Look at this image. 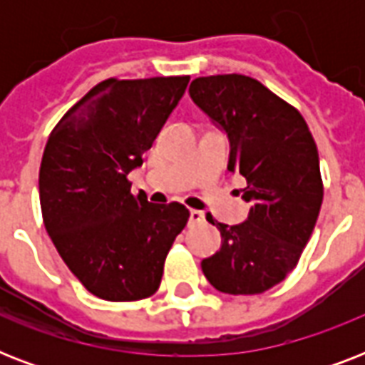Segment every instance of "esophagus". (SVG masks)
Returning <instances> with one entry per match:
<instances>
[{"label": "esophagus", "instance_id": "esophagus-1", "mask_svg": "<svg viewBox=\"0 0 365 365\" xmlns=\"http://www.w3.org/2000/svg\"><path fill=\"white\" fill-rule=\"evenodd\" d=\"M189 222L191 223H202L205 222V214L200 210H191L189 212Z\"/></svg>", "mask_w": 365, "mask_h": 365}]
</instances>
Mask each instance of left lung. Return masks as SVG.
Segmentation results:
<instances>
[{"label":"left lung","instance_id":"8db88e82","mask_svg":"<svg viewBox=\"0 0 365 365\" xmlns=\"http://www.w3.org/2000/svg\"><path fill=\"white\" fill-rule=\"evenodd\" d=\"M189 94L229 138L227 170L246 180L248 220L214 223L222 248L200 267L223 294H263L294 271L324 199L320 160L294 106L240 73L197 77Z\"/></svg>","mask_w":365,"mask_h":365}]
</instances>
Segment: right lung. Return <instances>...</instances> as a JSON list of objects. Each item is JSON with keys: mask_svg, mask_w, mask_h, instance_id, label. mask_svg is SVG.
<instances>
[{"mask_svg": "<svg viewBox=\"0 0 365 365\" xmlns=\"http://www.w3.org/2000/svg\"><path fill=\"white\" fill-rule=\"evenodd\" d=\"M187 83L189 76L106 79L48 136L39 168L43 223L66 265L100 299L153 295L187 223L185 206L151 205L128 182Z\"/></svg>", "mask_w": 365, "mask_h": 365, "instance_id": "right-lung-1", "label": "right lung"}]
</instances>
